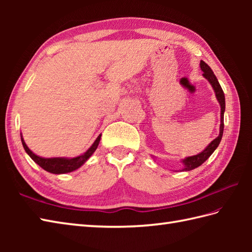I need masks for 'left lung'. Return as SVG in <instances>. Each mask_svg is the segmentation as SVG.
<instances>
[{
    "label": "left lung",
    "instance_id": "left-lung-1",
    "mask_svg": "<svg viewBox=\"0 0 252 252\" xmlns=\"http://www.w3.org/2000/svg\"><path fill=\"white\" fill-rule=\"evenodd\" d=\"M200 68L202 70V76L205 77L210 84L212 85L213 91H215L217 99L219 101V104L221 106V125H220V134L217 138H215L209 145L203 149L201 153H199L198 155H195V156H190L187 157L185 159L182 160V162L184 164V169H182L183 171H190L192 169H196L201 165L206 160L211 156L212 153L216 151L217 147L220 144L221 140H222V135H223V130H224V111H225V96H224V92L221 88L220 83H219L218 79L216 77V74L213 73L212 69L209 67L207 63L200 61Z\"/></svg>",
    "mask_w": 252,
    "mask_h": 252
}]
</instances>
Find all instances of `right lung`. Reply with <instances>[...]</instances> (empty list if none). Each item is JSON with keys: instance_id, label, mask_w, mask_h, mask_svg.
Returning a JSON list of instances; mask_svg holds the SVG:
<instances>
[{"instance_id": "right-lung-1", "label": "right lung", "mask_w": 252, "mask_h": 252, "mask_svg": "<svg viewBox=\"0 0 252 252\" xmlns=\"http://www.w3.org/2000/svg\"><path fill=\"white\" fill-rule=\"evenodd\" d=\"M100 136H101V134L98 135V137L96 138L95 142L92 144V146H91L87 152L82 155H80V156H78V157H74V158H62V157L43 158V157L36 156V155L32 153L28 148V146L26 145L23 136H21V143H23V146L25 148L26 153L28 154L30 158L33 160L35 163L39 164L42 169H44L45 171H47V172H50V173L63 174V173L72 172V171L79 169L83 163L87 162V160L91 156H92L93 153L96 151V148H97L99 141H100Z\"/></svg>"}]
</instances>
